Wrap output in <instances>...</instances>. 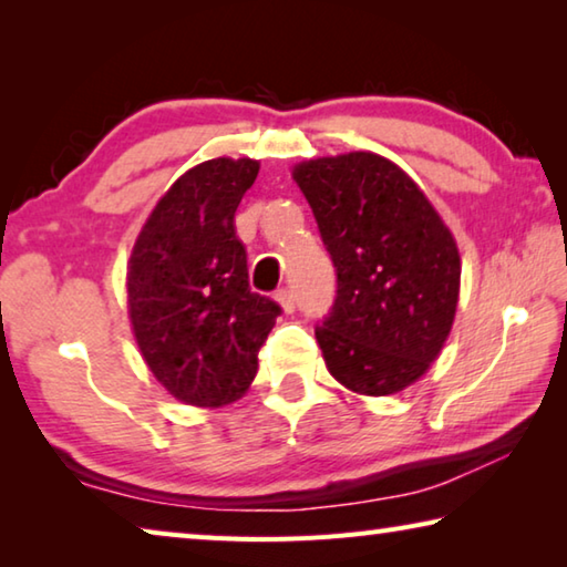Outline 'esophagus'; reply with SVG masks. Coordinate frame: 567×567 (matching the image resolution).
<instances>
[{"mask_svg":"<svg viewBox=\"0 0 567 567\" xmlns=\"http://www.w3.org/2000/svg\"><path fill=\"white\" fill-rule=\"evenodd\" d=\"M277 297V302H280V307L285 312H295V295H292V290H287V287H282L280 292L275 295Z\"/></svg>","mask_w":567,"mask_h":567,"instance_id":"obj_1","label":"esophagus"}]
</instances>
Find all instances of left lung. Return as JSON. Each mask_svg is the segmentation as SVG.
<instances>
[{
	"label": "left lung",
	"instance_id": "8db88e82",
	"mask_svg": "<svg viewBox=\"0 0 567 567\" xmlns=\"http://www.w3.org/2000/svg\"><path fill=\"white\" fill-rule=\"evenodd\" d=\"M338 272L315 328L330 375L360 395H395L443 350L460 292L457 245L422 189L372 152L292 169Z\"/></svg>",
	"mask_w": 567,
	"mask_h": 567
}]
</instances>
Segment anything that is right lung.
<instances>
[{"label":"right lung","mask_w":567,"mask_h":567,"mask_svg":"<svg viewBox=\"0 0 567 567\" xmlns=\"http://www.w3.org/2000/svg\"><path fill=\"white\" fill-rule=\"evenodd\" d=\"M260 172L217 157L187 169L152 209L127 265L134 338L169 395L197 408L243 398L282 307L249 290L235 213Z\"/></svg>","instance_id":"right-lung-1"}]
</instances>
